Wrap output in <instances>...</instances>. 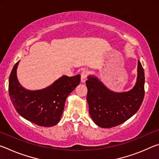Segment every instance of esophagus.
<instances>
[{
  "label": "esophagus",
  "instance_id": "1",
  "mask_svg": "<svg viewBox=\"0 0 159 159\" xmlns=\"http://www.w3.org/2000/svg\"><path fill=\"white\" fill-rule=\"evenodd\" d=\"M88 74V72L87 70H83V71H82L81 75H80V76H81V83H85L86 80H87Z\"/></svg>",
  "mask_w": 159,
  "mask_h": 159
}]
</instances>
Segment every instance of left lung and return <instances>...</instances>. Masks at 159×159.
<instances>
[{
    "label": "left lung",
    "instance_id": "8db88e82",
    "mask_svg": "<svg viewBox=\"0 0 159 159\" xmlns=\"http://www.w3.org/2000/svg\"><path fill=\"white\" fill-rule=\"evenodd\" d=\"M85 83L89 114L94 123L101 128L122 124L138 111L143 101L144 72L139 60L136 83L130 90L113 91L94 75H89Z\"/></svg>",
    "mask_w": 159,
    "mask_h": 159
}]
</instances>
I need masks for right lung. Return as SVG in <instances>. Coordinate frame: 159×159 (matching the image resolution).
<instances>
[{
    "label": "right lung",
    "mask_w": 159,
    "mask_h": 159,
    "mask_svg": "<svg viewBox=\"0 0 159 159\" xmlns=\"http://www.w3.org/2000/svg\"><path fill=\"white\" fill-rule=\"evenodd\" d=\"M13 67L9 79V95L17 112L29 121L43 127L57 125L63 114L66 98L79 85L80 75L62 76L48 87L31 90L19 82L17 69Z\"/></svg>",
    "instance_id": "right-lung-1"
}]
</instances>
